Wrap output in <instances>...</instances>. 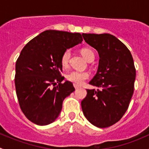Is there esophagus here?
I'll list each match as a JSON object with an SVG mask.
<instances>
[{
    "instance_id": "34e87169",
    "label": "esophagus",
    "mask_w": 149,
    "mask_h": 149,
    "mask_svg": "<svg viewBox=\"0 0 149 149\" xmlns=\"http://www.w3.org/2000/svg\"><path fill=\"white\" fill-rule=\"evenodd\" d=\"M73 86L75 87V88H76V89H77V88H79V87H80L79 85H77V84H73Z\"/></svg>"
}]
</instances>
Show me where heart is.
Instances as JSON below:
<instances>
[{"mask_svg": "<svg viewBox=\"0 0 149 149\" xmlns=\"http://www.w3.org/2000/svg\"><path fill=\"white\" fill-rule=\"evenodd\" d=\"M81 53L83 55V57L88 62L91 61H94V53L90 48L84 47L81 49ZM70 58V49H65L63 52L61 58V65L64 67L68 65L69 61ZM89 74L86 71H79V70H73V71L70 72L66 76V79L73 83L81 85L84 83V81L88 79Z\"/></svg>", "mask_w": 149, "mask_h": 149, "instance_id": "b5f03b06", "label": "heart"}]
</instances>
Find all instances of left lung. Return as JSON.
I'll list each match as a JSON object with an SVG mask.
<instances>
[{
  "instance_id": "1",
  "label": "left lung",
  "mask_w": 149,
  "mask_h": 149,
  "mask_svg": "<svg viewBox=\"0 0 149 149\" xmlns=\"http://www.w3.org/2000/svg\"><path fill=\"white\" fill-rule=\"evenodd\" d=\"M87 44L100 55L97 74L89 84L98 89H87L81 101L84 116L98 127H107L123 118L134 91L136 68L127 47L109 34H83Z\"/></svg>"
}]
</instances>
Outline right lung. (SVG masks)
I'll use <instances>...</instances> for the list:
<instances>
[{"label": "right lung", "mask_w": 149, "mask_h": 149, "mask_svg": "<svg viewBox=\"0 0 149 149\" xmlns=\"http://www.w3.org/2000/svg\"><path fill=\"white\" fill-rule=\"evenodd\" d=\"M83 41L80 33L47 30L22 49L16 63L15 87L21 109L28 120L46 125L59 116L64 99L75 91L61 76L65 49Z\"/></svg>", "instance_id": "obj_1"}]
</instances>
